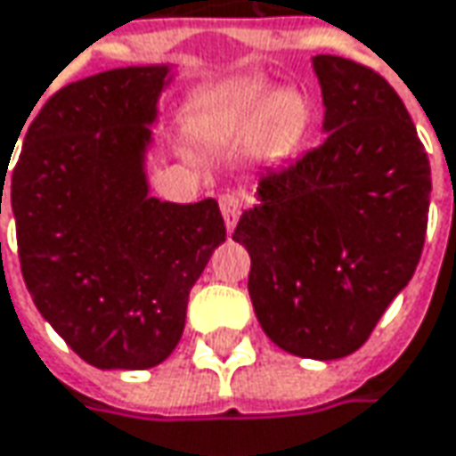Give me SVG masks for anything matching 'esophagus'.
<instances>
[{
  "label": "esophagus",
  "mask_w": 456,
  "mask_h": 456,
  "mask_svg": "<svg viewBox=\"0 0 456 456\" xmlns=\"http://www.w3.org/2000/svg\"><path fill=\"white\" fill-rule=\"evenodd\" d=\"M219 208H222V216H224V224L232 232L234 224H237V219H240V214H242V199L237 196V193H222L219 196Z\"/></svg>",
  "instance_id": "esophagus-1"
}]
</instances>
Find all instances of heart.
I'll use <instances>...</instances> for the list:
<instances>
[{"instance_id":"heart-1","label":"heart","mask_w":456,"mask_h":456,"mask_svg":"<svg viewBox=\"0 0 456 456\" xmlns=\"http://www.w3.org/2000/svg\"><path fill=\"white\" fill-rule=\"evenodd\" d=\"M257 111H265V150L278 155L293 148L306 127V104L298 94H281L265 102V91L249 89L237 94L219 111L207 119V132H242L248 129Z\"/></svg>"}]
</instances>
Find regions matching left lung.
<instances>
[{
  "label": "left lung",
  "mask_w": 456,
  "mask_h": 456,
  "mask_svg": "<svg viewBox=\"0 0 456 456\" xmlns=\"http://www.w3.org/2000/svg\"><path fill=\"white\" fill-rule=\"evenodd\" d=\"M327 140L267 168L232 234L249 298L290 354L339 360L365 345L421 260L431 168L406 104L380 73L316 55Z\"/></svg>",
  "instance_id": "obj_1"
}]
</instances>
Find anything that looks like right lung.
<instances>
[{"label": "right lung", "mask_w": 456, "mask_h": 456, "mask_svg": "<svg viewBox=\"0 0 456 456\" xmlns=\"http://www.w3.org/2000/svg\"><path fill=\"white\" fill-rule=\"evenodd\" d=\"M166 76L168 66H129L55 91L10 173L25 286L43 319L99 370L168 357L191 288L227 240L214 199L148 196L142 160ZM0 178L2 214L7 166Z\"/></svg>", "instance_id": "obj_1"}]
</instances>
